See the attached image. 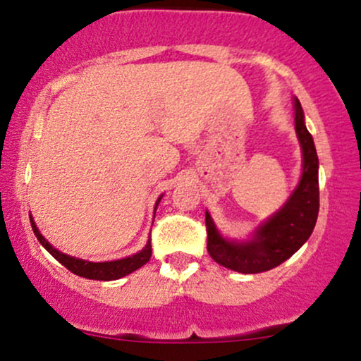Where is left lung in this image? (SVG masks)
Segmentation results:
<instances>
[{
    "label": "left lung",
    "mask_w": 361,
    "mask_h": 361,
    "mask_svg": "<svg viewBox=\"0 0 361 361\" xmlns=\"http://www.w3.org/2000/svg\"><path fill=\"white\" fill-rule=\"evenodd\" d=\"M295 130L304 152L300 183L283 209L263 224L251 241H227L205 214L207 250L222 267L247 275L268 271L288 259L312 234L319 214V159L299 100H295Z\"/></svg>",
    "instance_id": "8db88e82"
}]
</instances>
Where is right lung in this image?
Here are the masks:
<instances>
[{
    "instance_id": "add662e5",
    "label": "right lung",
    "mask_w": 361,
    "mask_h": 361,
    "mask_svg": "<svg viewBox=\"0 0 361 361\" xmlns=\"http://www.w3.org/2000/svg\"><path fill=\"white\" fill-rule=\"evenodd\" d=\"M159 200H161V197H159ZM159 200H157V204H159ZM157 204H156V207H157ZM30 222H32V229H34L37 239H39L40 244H42L45 250L51 252L54 258L59 261L61 264H64L69 271H73L74 275H78V276H82V279L103 280V281L117 280V279H122V276L128 275V273L135 271L137 268L142 267V264H146L147 261L151 259V255H152L151 239H149L146 247H144L142 251L137 252V255H134V256H128V258H123V259L106 261V263H91V261L73 258V256L62 255V252L54 250L51 244L45 241L44 235L39 233V229H37L35 222L32 221V219H30Z\"/></svg>"
}]
</instances>
